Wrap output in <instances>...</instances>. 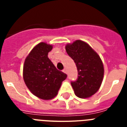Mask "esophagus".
<instances>
[{
  "label": "esophagus",
  "instance_id": "34e87169",
  "mask_svg": "<svg viewBox=\"0 0 127 127\" xmlns=\"http://www.w3.org/2000/svg\"><path fill=\"white\" fill-rule=\"evenodd\" d=\"M63 72H64V73H66V72H67V70H66V68H64Z\"/></svg>",
  "mask_w": 127,
  "mask_h": 127
}]
</instances>
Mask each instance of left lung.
I'll return each mask as SVG.
<instances>
[{"mask_svg":"<svg viewBox=\"0 0 127 127\" xmlns=\"http://www.w3.org/2000/svg\"><path fill=\"white\" fill-rule=\"evenodd\" d=\"M65 49L77 67V80L71 82L74 94L80 98L90 97L98 91L102 82V61L96 52L83 41L67 44Z\"/></svg>","mask_w":127,"mask_h":127,"instance_id":"8db88e82","label":"left lung"}]
</instances>
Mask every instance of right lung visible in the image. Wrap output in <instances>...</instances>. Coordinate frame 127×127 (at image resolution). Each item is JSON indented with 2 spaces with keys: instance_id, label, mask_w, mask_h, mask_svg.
I'll list each match as a JSON object with an SVG mask.
<instances>
[{
  "instance_id": "right-lung-1",
  "label": "right lung",
  "mask_w": 127,
  "mask_h": 127,
  "mask_svg": "<svg viewBox=\"0 0 127 127\" xmlns=\"http://www.w3.org/2000/svg\"><path fill=\"white\" fill-rule=\"evenodd\" d=\"M51 45L41 42L37 44L25 60L23 77L31 92L39 98L48 100L57 95L62 82L67 75L57 69L48 58Z\"/></svg>"
}]
</instances>
